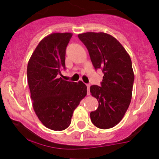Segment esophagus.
<instances>
[{"label":"esophagus","mask_w":159,"mask_h":159,"mask_svg":"<svg viewBox=\"0 0 159 159\" xmlns=\"http://www.w3.org/2000/svg\"><path fill=\"white\" fill-rule=\"evenodd\" d=\"M86 86H87V94H90V92H89V89H90V84H86Z\"/></svg>","instance_id":"esophagus-1"}]
</instances>
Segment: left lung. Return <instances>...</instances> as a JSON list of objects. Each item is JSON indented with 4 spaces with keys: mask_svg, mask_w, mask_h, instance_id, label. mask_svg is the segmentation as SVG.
Segmentation results:
<instances>
[{
    "mask_svg": "<svg viewBox=\"0 0 159 159\" xmlns=\"http://www.w3.org/2000/svg\"><path fill=\"white\" fill-rule=\"evenodd\" d=\"M78 36L87 48L94 68L104 74L100 86L90 87L99 102L98 108L91 112V120L99 129L112 128L121 120L131 102L134 75L130 56L109 34L88 32Z\"/></svg>",
    "mask_w": 159,
    "mask_h": 159,
    "instance_id": "1",
    "label": "left lung"
}]
</instances>
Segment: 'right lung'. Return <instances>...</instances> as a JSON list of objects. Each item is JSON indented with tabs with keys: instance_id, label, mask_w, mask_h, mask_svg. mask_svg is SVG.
<instances>
[{
	"instance_id": "add662e5",
	"label": "right lung",
	"mask_w": 159,
	"mask_h": 159,
	"mask_svg": "<svg viewBox=\"0 0 159 159\" xmlns=\"http://www.w3.org/2000/svg\"><path fill=\"white\" fill-rule=\"evenodd\" d=\"M72 35L54 33L43 38L27 64L34 111L46 127L54 131L68 127L74 110L87 92L82 81H67L58 76L65 69V51Z\"/></svg>"
}]
</instances>
